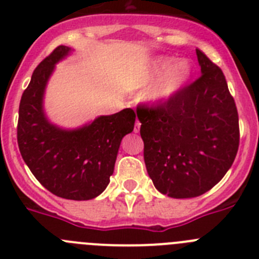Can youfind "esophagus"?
Instances as JSON below:
<instances>
[{
    "label": "esophagus",
    "instance_id": "34e87169",
    "mask_svg": "<svg viewBox=\"0 0 259 259\" xmlns=\"http://www.w3.org/2000/svg\"><path fill=\"white\" fill-rule=\"evenodd\" d=\"M140 125H141L140 120H136V123H135L134 131H135V132H139V131H140Z\"/></svg>",
    "mask_w": 259,
    "mask_h": 259
}]
</instances>
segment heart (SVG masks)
Wrapping results in <instances>:
<instances>
[{"instance_id": "heart-1", "label": "heart", "mask_w": 259, "mask_h": 259, "mask_svg": "<svg viewBox=\"0 0 259 259\" xmlns=\"http://www.w3.org/2000/svg\"><path fill=\"white\" fill-rule=\"evenodd\" d=\"M172 58L158 57L152 62L149 72L145 79H154L161 76L148 92V98L154 102H164L179 92L187 84L192 74L188 61L182 59L172 65Z\"/></svg>"}]
</instances>
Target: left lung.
Listing matches in <instances>:
<instances>
[{"mask_svg":"<svg viewBox=\"0 0 259 259\" xmlns=\"http://www.w3.org/2000/svg\"><path fill=\"white\" fill-rule=\"evenodd\" d=\"M201 76L174 97L139 105L144 161L155 188L172 198L201 196L232 166L239 114L223 71L196 49Z\"/></svg>","mask_w":259,"mask_h":259,"instance_id":"8db88e82","label":"left lung"}]
</instances>
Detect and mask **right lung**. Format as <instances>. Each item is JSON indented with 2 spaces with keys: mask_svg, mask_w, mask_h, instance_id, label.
<instances>
[{
  "mask_svg": "<svg viewBox=\"0 0 259 259\" xmlns=\"http://www.w3.org/2000/svg\"><path fill=\"white\" fill-rule=\"evenodd\" d=\"M70 50L59 45L33 71L20 100L17 137L23 159L41 185L58 197L84 201L109 184L120 141L134 131L136 114L124 109L74 131L50 124L42 96L54 65Z\"/></svg>",
  "mask_w": 259,
  "mask_h": 259,
  "instance_id": "add662e5",
  "label": "right lung"
}]
</instances>
